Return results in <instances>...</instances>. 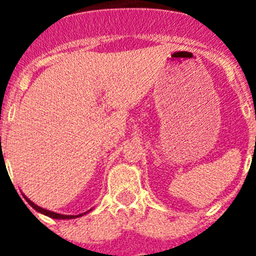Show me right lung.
Listing matches in <instances>:
<instances>
[{
    "label": "right lung",
    "mask_w": 256,
    "mask_h": 256,
    "mask_svg": "<svg viewBox=\"0 0 256 256\" xmlns=\"http://www.w3.org/2000/svg\"><path fill=\"white\" fill-rule=\"evenodd\" d=\"M24 198H26V196H24ZM26 200L28 201V204L30 205V206L33 208V209L37 210V212H42V214H44V216H50V218H55V219H73V218H78V216H82L83 214H84V212H83V214H79V216H62V214H58V212H50V210H46V209H44V208L38 206V205H36L34 202H32V201L29 200V198H26Z\"/></svg>",
    "instance_id": "add662e5"
}]
</instances>
